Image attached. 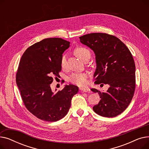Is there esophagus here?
Instances as JSON below:
<instances>
[{"instance_id": "1", "label": "esophagus", "mask_w": 149, "mask_h": 149, "mask_svg": "<svg viewBox=\"0 0 149 149\" xmlns=\"http://www.w3.org/2000/svg\"><path fill=\"white\" fill-rule=\"evenodd\" d=\"M80 90L84 92H90L91 90L89 88H80Z\"/></svg>"}]
</instances>
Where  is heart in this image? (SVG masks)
I'll return each instance as SVG.
<instances>
[{
    "mask_svg": "<svg viewBox=\"0 0 149 149\" xmlns=\"http://www.w3.org/2000/svg\"><path fill=\"white\" fill-rule=\"evenodd\" d=\"M75 53L78 57H79L82 60H84L88 55H91L90 51L84 48V47L79 46L77 47L75 49ZM61 66L62 68L65 69L66 67V56H63L61 59ZM88 74L84 72L73 73L69 78V81L72 83L77 84L79 86H84L87 84Z\"/></svg>",
    "mask_w": 149,
    "mask_h": 149,
    "instance_id": "heart-1",
    "label": "heart"
}]
</instances>
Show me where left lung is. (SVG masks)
<instances>
[{"label":"left lung","mask_w":149,"mask_h":149,"mask_svg":"<svg viewBox=\"0 0 149 149\" xmlns=\"http://www.w3.org/2000/svg\"><path fill=\"white\" fill-rule=\"evenodd\" d=\"M79 38L95 53V83L109 85L105 92L91 89L101 98L93 107V111L108 118L121 114L130 103L135 89V65L130 51L118 38L106 33H91Z\"/></svg>","instance_id":"8db88e82"}]
</instances>
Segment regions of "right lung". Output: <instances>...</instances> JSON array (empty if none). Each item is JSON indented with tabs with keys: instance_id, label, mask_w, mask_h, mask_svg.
Masks as SVG:
<instances>
[{
	"instance_id": "add662e5",
	"label": "right lung",
	"mask_w": 149,
	"mask_h": 149,
	"mask_svg": "<svg viewBox=\"0 0 149 149\" xmlns=\"http://www.w3.org/2000/svg\"><path fill=\"white\" fill-rule=\"evenodd\" d=\"M70 42L61 38H45L23 53L16 74V83L25 107L45 121L60 120L66 115L71 100L79 92L75 85H66L54 93L50 84L61 71L62 54Z\"/></svg>"
}]
</instances>
